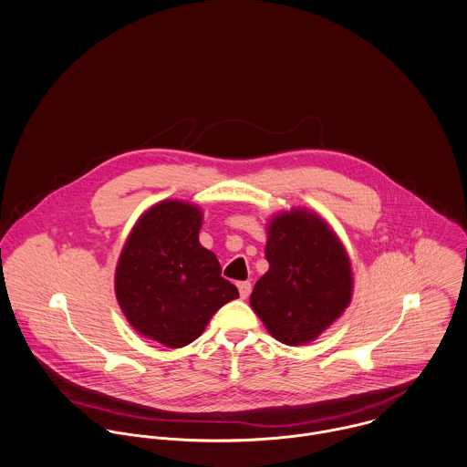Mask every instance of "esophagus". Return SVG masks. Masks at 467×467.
I'll return each instance as SVG.
<instances>
[{
    "label": "esophagus",
    "mask_w": 467,
    "mask_h": 467,
    "mask_svg": "<svg viewBox=\"0 0 467 467\" xmlns=\"http://www.w3.org/2000/svg\"><path fill=\"white\" fill-rule=\"evenodd\" d=\"M237 288H239V296H241V299H246V297L250 296V292H252V285H250L248 281L239 283V285H237Z\"/></svg>",
    "instance_id": "esophagus-1"
}]
</instances>
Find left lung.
I'll return each mask as SVG.
<instances>
[{"label": "left lung", "instance_id": "obj_1", "mask_svg": "<svg viewBox=\"0 0 467 467\" xmlns=\"http://www.w3.org/2000/svg\"><path fill=\"white\" fill-rule=\"evenodd\" d=\"M268 272L250 305L268 333L286 346H305L324 333L351 303L349 255L317 212L292 208L266 224Z\"/></svg>", "mask_w": 467, "mask_h": 467}]
</instances>
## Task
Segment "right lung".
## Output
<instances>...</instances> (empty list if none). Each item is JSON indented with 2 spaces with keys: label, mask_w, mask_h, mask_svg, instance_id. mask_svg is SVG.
I'll return each mask as SVG.
<instances>
[{
  "label": "right lung",
  "mask_w": 467,
  "mask_h": 467,
  "mask_svg": "<svg viewBox=\"0 0 467 467\" xmlns=\"http://www.w3.org/2000/svg\"><path fill=\"white\" fill-rule=\"evenodd\" d=\"M202 210L164 199L136 221L121 250L114 290L129 324L166 348L193 342L213 313L239 297L199 243Z\"/></svg>",
  "instance_id": "1"
}]
</instances>
